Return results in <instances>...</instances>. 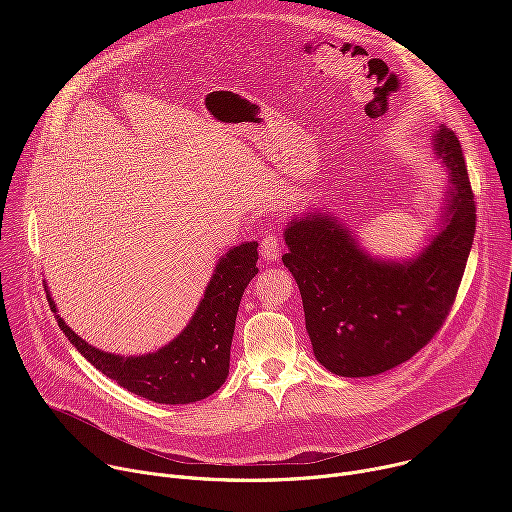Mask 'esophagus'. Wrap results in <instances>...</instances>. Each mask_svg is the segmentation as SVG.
Returning <instances> with one entry per match:
<instances>
[{"label":"esophagus","instance_id":"obj_1","mask_svg":"<svg viewBox=\"0 0 512 512\" xmlns=\"http://www.w3.org/2000/svg\"><path fill=\"white\" fill-rule=\"evenodd\" d=\"M281 255V243H279V235L277 233H269L261 239V257L265 261H275Z\"/></svg>","mask_w":512,"mask_h":512}]
</instances>
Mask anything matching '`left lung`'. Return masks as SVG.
Returning a JSON list of instances; mask_svg holds the SVG:
<instances>
[{
    "instance_id": "8db88e82",
    "label": "left lung",
    "mask_w": 512,
    "mask_h": 512,
    "mask_svg": "<svg viewBox=\"0 0 512 512\" xmlns=\"http://www.w3.org/2000/svg\"><path fill=\"white\" fill-rule=\"evenodd\" d=\"M431 148L448 172L440 231L411 259H379L328 212L294 214L283 265L296 277L314 356L338 377H375L419 352L448 318L476 231L462 145L440 125Z\"/></svg>"
}]
</instances>
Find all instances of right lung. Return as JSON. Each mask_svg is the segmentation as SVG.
Listing matches in <instances>:
<instances>
[{
  "mask_svg": "<svg viewBox=\"0 0 512 512\" xmlns=\"http://www.w3.org/2000/svg\"><path fill=\"white\" fill-rule=\"evenodd\" d=\"M257 259V241L229 249L218 259L186 328L160 350L139 356L105 352L85 342L56 314L46 283L44 289L60 330L95 369L129 393L154 403L186 405L206 399L227 381L235 320L243 291L259 271Z\"/></svg>",
  "mask_w": 512,
  "mask_h": 512,
  "instance_id": "1",
  "label": "right lung"
}]
</instances>
